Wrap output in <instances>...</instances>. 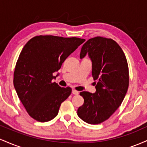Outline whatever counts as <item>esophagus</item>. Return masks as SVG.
Here are the masks:
<instances>
[{"mask_svg":"<svg viewBox=\"0 0 147 147\" xmlns=\"http://www.w3.org/2000/svg\"><path fill=\"white\" fill-rule=\"evenodd\" d=\"M72 94H74V95H78V94H79L78 91L76 90H72Z\"/></svg>","mask_w":147,"mask_h":147,"instance_id":"34e87169","label":"esophagus"}]
</instances>
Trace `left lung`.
Instances as JSON below:
<instances>
[{
    "label": "left lung",
    "mask_w": 147,
    "mask_h": 147,
    "mask_svg": "<svg viewBox=\"0 0 147 147\" xmlns=\"http://www.w3.org/2000/svg\"><path fill=\"white\" fill-rule=\"evenodd\" d=\"M86 54L92 61L96 92H80L84 103L77 115L88 124H98L107 120L122 104L129 88V66L121 47L111 38H90L82 46L80 58Z\"/></svg>",
    "instance_id": "obj_1"
}]
</instances>
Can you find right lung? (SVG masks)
<instances>
[{"instance_id":"right-lung-1","label":"right lung","mask_w":147,"mask_h":147,"mask_svg":"<svg viewBox=\"0 0 147 147\" xmlns=\"http://www.w3.org/2000/svg\"><path fill=\"white\" fill-rule=\"evenodd\" d=\"M85 41L77 37L39 35L23 47L15 66L14 86L28 113L35 120L45 122L54 119L61 103L71 94V88L52 82L56 77L53 73Z\"/></svg>"}]
</instances>
